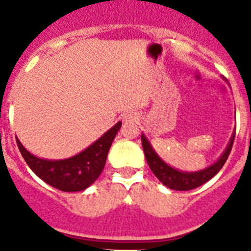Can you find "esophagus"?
<instances>
[{"mask_svg":"<svg viewBox=\"0 0 251 251\" xmlns=\"http://www.w3.org/2000/svg\"><path fill=\"white\" fill-rule=\"evenodd\" d=\"M138 116L137 113H134V112H127V113L124 114V121H137Z\"/></svg>","mask_w":251,"mask_h":251,"instance_id":"obj_1","label":"esophagus"}]
</instances>
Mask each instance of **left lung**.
I'll return each instance as SVG.
<instances>
[{"instance_id":"obj_1","label":"left lung","mask_w":251,"mask_h":251,"mask_svg":"<svg viewBox=\"0 0 251 251\" xmlns=\"http://www.w3.org/2000/svg\"><path fill=\"white\" fill-rule=\"evenodd\" d=\"M234 135H236V131H233L226 151L223 152L222 156L219 157L218 161L210 165V167H207L206 169H202V171L198 172H181L172 168L171 165H168L155 152V150L152 149L149 139L145 137V134H142V146H143V151H145L146 160L149 163L151 171L153 172V175L159 178V181L167 187H169V189L185 191L193 190L195 187L206 183L208 179L212 178L222 169L223 165L226 164L228 156H229L230 150H232V146H233L234 142Z\"/></svg>"}]
</instances>
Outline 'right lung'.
<instances>
[{"mask_svg": "<svg viewBox=\"0 0 251 251\" xmlns=\"http://www.w3.org/2000/svg\"><path fill=\"white\" fill-rule=\"evenodd\" d=\"M121 125V121L117 122L90 147L64 160L40 159L28 152L18 139L17 145L27 165L44 182L61 191H82L91 186L101 175L108 151Z\"/></svg>", "mask_w": 251, "mask_h": 251, "instance_id": "obj_1", "label": "right lung"}]
</instances>
